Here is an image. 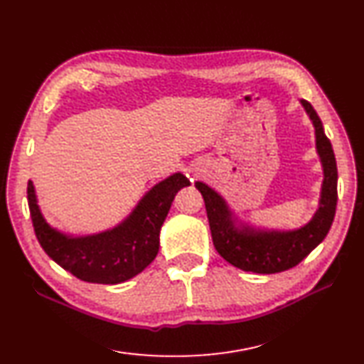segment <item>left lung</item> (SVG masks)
Wrapping results in <instances>:
<instances>
[{
  "mask_svg": "<svg viewBox=\"0 0 364 364\" xmlns=\"http://www.w3.org/2000/svg\"><path fill=\"white\" fill-rule=\"evenodd\" d=\"M314 121L316 151L321 156L324 181L320 209L307 225L292 232L238 230L230 220V212L218 193L203 183H195L204 200L213 246L228 263L247 272L277 274L296 266L318 246L332 226L337 209V161L333 149L326 136L320 117L306 100L301 101Z\"/></svg>",
  "mask_w": 364,
  "mask_h": 364,
  "instance_id": "left-lung-1",
  "label": "left lung"
}]
</instances>
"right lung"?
<instances>
[{"label":"right lung","mask_w":364,"mask_h":364,"mask_svg":"<svg viewBox=\"0 0 364 364\" xmlns=\"http://www.w3.org/2000/svg\"><path fill=\"white\" fill-rule=\"evenodd\" d=\"M189 180L175 173L147 192L124 223L98 235L69 238L44 221L33 184L27 183V201L35 235L55 263L87 283L118 284L138 275L154 262L160 247V229L176 192Z\"/></svg>","instance_id":"1"}]
</instances>
